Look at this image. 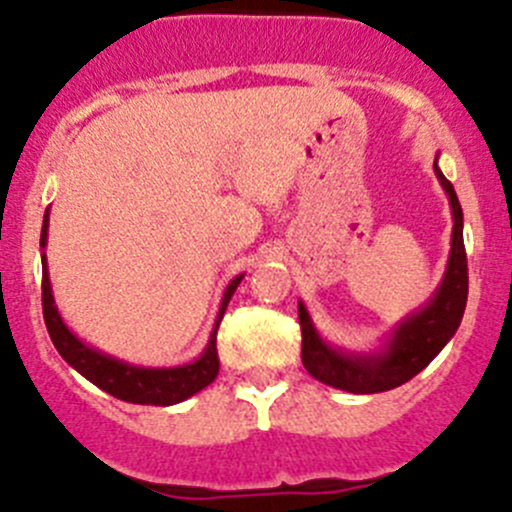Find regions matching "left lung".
Listing matches in <instances>:
<instances>
[{"label":"left lung","instance_id":"8db88e82","mask_svg":"<svg viewBox=\"0 0 512 512\" xmlns=\"http://www.w3.org/2000/svg\"><path fill=\"white\" fill-rule=\"evenodd\" d=\"M438 180L448 195L453 213L451 255L446 275L426 307L391 332L389 344L374 354H349L324 342L314 329L309 312L299 302V327H302V364L322 384L349 394H379L396 389L426 369L436 354L451 342L466 312L468 299V260L463 247V210L451 180L433 163Z\"/></svg>","mask_w":512,"mask_h":512}]
</instances>
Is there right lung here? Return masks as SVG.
Segmentation results:
<instances>
[{"instance_id": "obj_1", "label": "right lung", "mask_w": 512, "mask_h": 512, "mask_svg": "<svg viewBox=\"0 0 512 512\" xmlns=\"http://www.w3.org/2000/svg\"><path fill=\"white\" fill-rule=\"evenodd\" d=\"M46 230H49V210L44 215V225H41V247H46ZM245 275H237L230 282L220 302V314L215 319V329L210 334V342L205 352L195 361L183 366H168V369H148V366H133L121 359L101 354L98 349L89 347L81 342L74 332L64 324L59 309L54 304V294H51L49 270H46V255L41 252V307H44V322L49 329V337L54 342L56 352L64 356L69 366H74L81 376L103 389L106 394L116 396V399L128 401V404H146V406H173L180 401L190 399L193 394L203 391L205 386L213 384L215 376L220 371L218 359V327L223 322V314L227 302L235 294L237 285Z\"/></svg>"}]
</instances>
